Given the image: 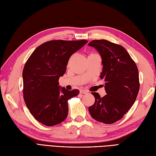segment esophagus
I'll return each mask as SVG.
<instances>
[{"label": "esophagus", "instance_id": "1", "mask_svg": "<svg viewBox=\"0 0 156 156\" xmlns=\"http://www.w3.org/2000/svg\"><path fill=\"white\" fill-rule=\"evenodd\" d=\"M80 94H87L88 93V91L86 90H80Z\"/></svg>", "mask_w": 156, "mask_h": 156}]
</instances>
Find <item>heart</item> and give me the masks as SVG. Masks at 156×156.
Segmentation results:
<instances>
[{"label":"heart","mask_w":156,"mask_h":156,"mask_svg":"<svg viewBox=\"0 0 156 156\" xmlns=\"http://www.w3.org/2000/svg\"><path fill=\"white\" fill-rule=\"evenodd\" d=\"M91 54H90V55H91Z\"/></svg>","instance_id":"heart-1"}]
</instances>
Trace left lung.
<instances>
[{
  "label": "left lung",
  "instance_id": "8db88e82",
  "mask_svg": "<svg viewBox=\"0 0 156 156\" xmlns=\"http://www.w3.org/2000/svg\"><path fill=\"white\" fill-rule=\"evenodd\" d=\"M89 46L96 48L103 65L101 78L105 82L107 94L101 97L92 92L95 98L88 108L92 117L105 124H111L123 117L134 104L140 90L137 65L122 46L105 39L93 40Z\"/></svg>",
  "mask_w": 156,
  "mask_h": 156
}]
</instances>
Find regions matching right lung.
I'll use <instances>...</instances> for the list:
<instances>
[{"instance_id": "obj_1", "label": "right lung", "mask_w": 156, "mask_h": 156, "mask_svg": "<svg viewBox=\"0 0 156 156\" xmlns=\"http://www.w3.org/2000/svg\"><path fill=\"white\" fill-rule=\"evenodd\" d=\"M87 40H51L40 45L26 62L23 70V98L36 120L46 126L64 121L68 116V101L77 96V89L59 87L70 56Z\"/></svg>"}]
</instances>
